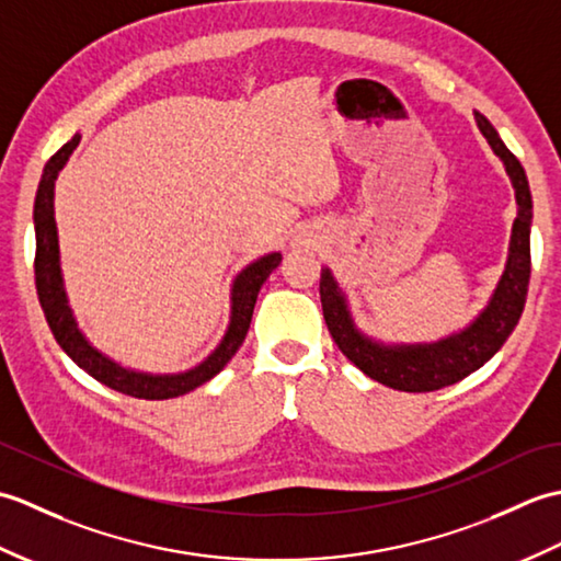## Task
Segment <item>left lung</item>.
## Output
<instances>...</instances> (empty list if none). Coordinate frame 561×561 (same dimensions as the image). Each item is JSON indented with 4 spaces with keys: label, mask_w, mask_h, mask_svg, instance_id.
<instances>
[{
    "label": "left lung",
    "mask_w": 561,
    "mask_h": 561,
    "mask_svg": "<svg viewBox=\"0 0 561 561\" xmlns=\"http://www.w3.org/2000/svg\"><path fill=\"white\" fill-rule=\"evenodd\" d=\"M478 127L484 139L490 141L496 157L506 165L511 183L516 187L518 217L514 221V233H511L504 277L492 296V304L484 308L482 316L468 330L436 344H420V347H386V344H376L354 330L347 306H344V296L340 294L330 270H323V274H320V304H323V318L332 340H335L342 354L354 366H359L368 378L388 388L404 392H428L458 383V380L478 371L484 362H490L502 350V344L518 325L523 306H526L530 282L533 219L528 178L520 161L499 139L496 129L486 117L478 115Z\"/></svg>",
    "instance_id": "8db88e82"
}]
</instances>
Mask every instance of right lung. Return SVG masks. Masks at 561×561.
Instances as JSON below:
<instances>
[{
  "instance_id": "add662e5",
  "label": "right lung",
  "mask_w": 561,
  "mask_h": 561,
  "mask_svg": "<svg viewBox=\"0 0 561 561\" xmlns=\"http://www.w3.org/2000/svg\"><path fill=\"white\" fill-rule=\"evenodd\" d=\"M79 135L71 137L67 145L53 153L50 161L45 163L43 178L35 193L33 205V224H35V291H38V301L45 313L47 325H50L53 335L59 347L67 352V356L79 368H83L89 376H93L99 383L108 386L123 396L139 398V400H169L185 396V392L195 390L197 386L207 383L209 378L217 376L221 368L231 362V356L241 347L245 340V332L250 328V318H253V308L257 291L272 270L279 265L282 255L272 253L260 257L253 265H248L233 282V306H231V325L226 332L221 344L209 354L207 362L195 366L187 374L175 376H151V374H137L123 368L121 364L111 362L108 356L96 352L91 344L83 340L75 318L67 306V296L62 287V274H59V248H57V226H55V211H53V195H55V181L57 173L62 171L69 153L77 149Z\"/></svg>"
}]
</instances>
